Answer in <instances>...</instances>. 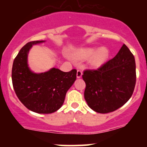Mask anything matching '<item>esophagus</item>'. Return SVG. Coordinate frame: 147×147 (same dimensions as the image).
Wrapping results in <instances>:
<instances>
[{
  "mask_svg": "<svg viewBox=\"0 0 147 147\" xmlns=\"http://www.w3.org/2000/svg\"><path fill=\"white\" fill-rule=\"evenodd\" d=\"M82 75H83V72L81 70H78L77 72V78H81Z\"/></svg>",
  "mask_w": 147,
  "mask_h": 147,
  "instance_id": "esophagus-1",
  "label": "esophagus"
}]
</instances>
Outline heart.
Listing matches in <instances>:
<instances>
[{"label":"heart","mask_w":147,"mask_h":147,"mask_svg":"<svg viewBox=\"0 0 147 147\" xmlns=\"http://www.w3.org/2000/svg\"><path fill=\"white\" fill-rule=\"evenodd\" d=\"M73 57L79 60H88L89 66L92 68H98L106 63L109 57V51L106 47L97 49L88 48L78 50L73 53Z\"/></svg>","instance_id":"1"}]
</instances>
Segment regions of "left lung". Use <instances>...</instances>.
<instances>
[{
	"mask_svg": "<svg viewBox=\"0 0 147 147\" xmlns=\"http://www.w3.org/2000/svg\"><path fill=\"white\" fill-rule=\"evenodd\" d=\"M82 78L89 107L99 113L113 112L133 95L136 82L134 56L124 44L114 58L97 70H85Z\"/></svg>",
	"mask_w": 147,
	"mask_h": 147,
	"instance_id": "obj_1",
	"label": "left lung"
}]
</instances>
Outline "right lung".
<instances>
[{"label": "right lung", "instance_id": "1", "mask_svg": "<svg viewBox=\"0 0 147 147\" xmlns=\"http://www.w3.org/2000/svg\"><path fill=\"white\" fill-rule=\"evenodd\" d=\"M45 41H31L21 49L14 59L11 79L18 98L27 109L37 113H52L60 109L67 91L77 78V70L65 72L52 68L35 73L28 63V53L32 45Z\"/></svg>", "mask_w": 147, "mask_h": 147}]
</instances>
